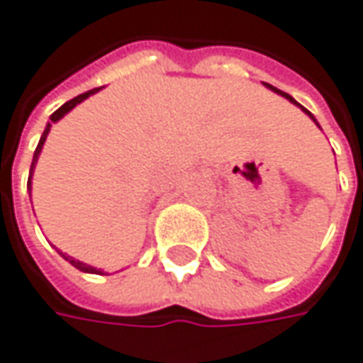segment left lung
Segmentation results:
<instances>
[{"label": "left lung", "mask_w": 363, "mask_h": 363, "mask_svg": "<svg viewBox=\"0 0 363 363\" xmlns=\"http://www.w3.org/2000/svg\"><path fill=\"white\" fill-rule=\"evenodd\" d=\"M266 87H268V89H272V91H274V93H278V95H282V97H286V99H289V101H291V103H294V105H298V107H301V109H303V111H305V113H307L308 118H311V119H313V121H315V123H317V119H315V116H313V113H311V111H308V109H305V107H303V105H301V103H296V101H294V99H292L291 95H286V93H282V91H278V89L272 87V85H266ZM317 125H319V123H317ZM319 128H321V125H319Z\"/></svg>", "instance_id": "obj_1"}]
</instances>
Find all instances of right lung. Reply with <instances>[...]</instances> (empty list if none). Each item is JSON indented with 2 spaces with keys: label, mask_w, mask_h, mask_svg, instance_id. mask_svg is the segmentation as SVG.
<instances>
[{
  "label": "right lung",
  "mask_w": 363,
  "mask_h": 363,
  "mask_svg": "<svg viewBox=\"0 0 363 363\" xmlns=\"http://www.w3.org/2000/svg\"><path fill=\"white\" fill-rule=\"evenodd\" d=\"M97 91H101V87L97 89H91V91H87V93H81V95H77L74 99H71V101H67L65 105H60L58 109H56L55 113L50 116V121L46 123V128H44V132H42V135H40V142L38 146H36V152H34V158H32V166H30V177H28V191H32V177H34V168H36V162H38V156L40 152H42V148H44V142H46V135H48V132H50V128H52V123H56L58 119H62L71 109H74L79 103H83L85 99H89L91 95H95ZM58 252V250H56ZM62 258L67 262H71L72 266L77 268V270H81V272H89V274H105L101 268H95V266H89V264H85V262H79L74 260L72 256H67V254H62V252H58Z\"/></svg>",
  "instance_id": "right-lung-1"
}]
</instances>
